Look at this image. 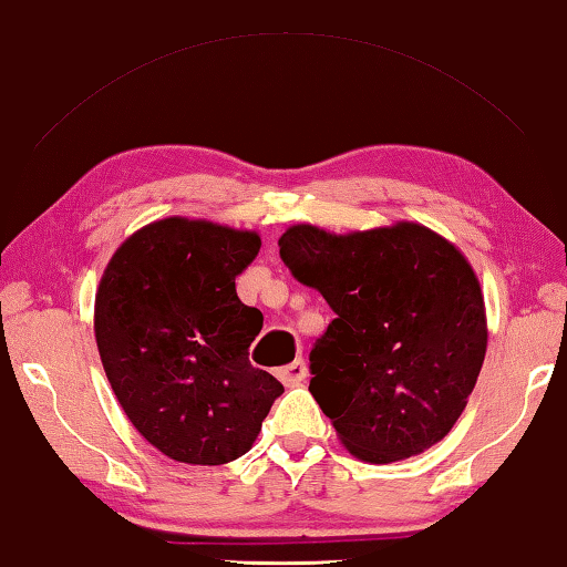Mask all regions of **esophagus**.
Here are the masks:
<instances>
[{
  "label": "esophagus",
  "mask_w": 567,
  "mask_h": 567,
  "mask_svg": "<svg viewBox=\"0 0 567 567\" xmlns=\"http://www.w3.org/2000/svg\"><path fill=\"white\" fill-rule=\"evenodd\" d=\"M306 374H309V369H306V361H303L301 357L293 359L291 364H286V367L278 369V379H281V382H284L286 386L301 384L303 379H306Z\"/></svg>",
  "instance_id": "1"
}]
</instances>
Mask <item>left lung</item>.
<instances>
[{
	"instance_id": "obj_1",
	"label": "left lung",
	"mask_w": 567,
	"mask_h": 567,
	"mask_svg": "<svg viewBox=\"0 0 567 567\" xmlns=\"http://www.w3.org/2000/svg\"><path fill=\"white\" fill-rule=\"evenodd\" d=\"M278 254L337 313L311 354L309 392L354 457L386 465L460 420L487 349L480 281L416 223L333 236L291 226Z\"/></svg>"
}]
</instances>
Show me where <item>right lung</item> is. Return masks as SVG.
<instances>
[{"label": "right lung", "mask_w": 567, "mask_h": 567, "mask_svg": "<svg viewBox=\"0 0 567 567\" xmlns=\"http://www.w3.org/2000/svg\"><path fill=\"white\" fill-rule=\"evenodd\" d=\"M258 250L250 230L165 218L130 236L102 274V367L127 420L175 462L226 465L246 454L284 394L250 367L264 313L236 293Z\"/></svg>", "instance_id": "add662e5"}]
</instances>
